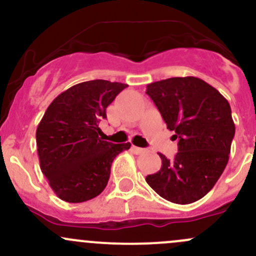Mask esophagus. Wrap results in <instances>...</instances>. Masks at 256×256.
Masks as SVG:
<instances>
[{
	"mask_svg": "<svg viewBox=\"0 0 256 256\" xmlns=\"http://www.w3.org/2000/svg\"><path fill=\"white\" fill-rule=\"evenodd\" d=\"M132 150L134 151V152L136 154H142V152H145V149H142V148H138V146H132Z\"/></svg>",
	"mask_w": 256,
	"mask_h": 256,
	"instance_id": "esophagus-1",
	"label": "esophagus"
}]
</instances>
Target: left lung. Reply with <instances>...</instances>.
I'll return each mask as SVG.
<instances>
[{"instance_id":"1","label":"left lung","mask_w":256,"mask_h":256,"mask_svg":"<svg viewBox=\"0 0 256 256\" xmlns=\"http://www.w3.org/2000/svg\"><path fill=\"white\" fill-rule=\"evenodd\" d=\"M178 152L173 160L158 154L160 171L145 180L164 199L190 204L214 188L230 158L234 122L228 101L196 76H176L146 85Z\"/></svg>"}]
</instances>
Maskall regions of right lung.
Segmentation results:
<instances>
[{
    "label": "right lung",
    "instance_id": "1",
    "mask_svg": "<svg viewBox=\"0 0 256 256\" xmlns=\"http://www.w3.org/2000/svg\"><path fill=\"white\" fill-rule=\"evenodd\" d=\"M128 85L102 79L73 85L46 110L36 129L40 168L52 190L67 202H83L102 193L114 158L130 142L98 138L106 108Z\"/></svg>",
    "mask_w": 256,
    "mask_h": 256
}]
</instances>
